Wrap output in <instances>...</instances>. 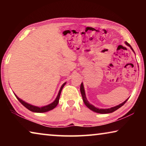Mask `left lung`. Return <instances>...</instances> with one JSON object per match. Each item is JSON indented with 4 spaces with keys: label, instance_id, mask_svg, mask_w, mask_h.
<instances>
[{
    "label": "left lung",
    "instance_id": "1",
    "mask_svg": "<svg viewBox=\"0 0 146 146\" xmlns=\"http://www.w3.org/2000/svg\"><path fill=\"white\" fill-rule=\"evenodd\" d=\"M125 44H126L127 46L130 47V48L131 49V50L133 51V52L135 53L134 50H133V49L132 48V47L130 46L129 44H128L127 42H125ZM80 93H81V95H82V100L84 101V103L85 104V105L87 106V107L91 110V111H93L94 112H96V113H100V114H107V113H113L115 111L117 110L118 109H119L120 107H122V106L126 102V101L128 100V98L127 100H125L124 102H122V104H120L118 105V106H116L115 107H112L111 108H108V109H99V108H97L94 106L93 105L91 104L88 102V100H87V98H86V93H85V90H84V85H83V83L82 82L81 83V85H80Z\"/></svg>",
    "mask_w": 146,
    "mask_h": 146
}]
</instances>
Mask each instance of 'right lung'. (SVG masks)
I'll return each mask as SVG.
<instances>
[{
	"instance_id": "right-lung-1",
	"label": "right lung",
	"mask_w": 146,
	"mask_h": 146,
	"mask_svg": "<svg viewBox=\"0 0 146 146\" xmlns=\"http://www.w3.org/2000/svg\"><path fill=\"white\" fill-rule=\"evenodd\" d=\"M66 84V82H64L63 84L62 85L60 90H59V91H58L57 97H56V98H55V100H54L52 103L49 104L47 105V106H42V107H38V106H35L31 105V104H30L27 103V102H25V101H24L22 99H21L20 98H19L15 93H14V95H15V97H17V99L19 100V102H21L22 104H23L24 106V107H26L27 109H28V110H29V111H33V112H35V113H45V112H47V111H50V110H52L53 109L55 108L56 106L58 105L62 90V88H64V86H65Z\"/></svg>"
}]
</instances>
